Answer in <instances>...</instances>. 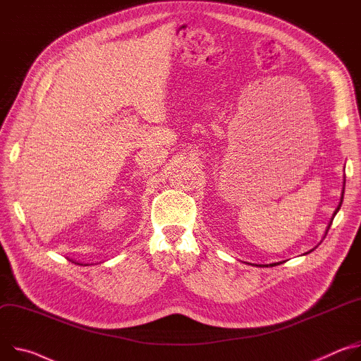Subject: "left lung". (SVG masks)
<instances>
[{
    "instance_id": "obj_1",
    "label": "left lung",
    "mask_w": 361,
    "mask_h": 361,
    "mask_svg": "<svg viewBox=\"0 0 361 361\" xmlns=\"http://www.w3.org/2000/svg\"><path fill=\"white\" fill-rule=\"evenodd\" d=\"M344 183H345V176H344ZM343 195H344V188H343ZM343 195H341V199H340V204H338V207H337V209H336V211H334V215H333V218H331V222H330V224H329V228H327V231H326V235H327V232H329V229H330V226H331V224H333V219H334V216H336V214H337V212H338V209H340V207H341V204H343V197H344V196H343ZM326 235H324V238H326ZM322 243H323V241H322ZM322 243H319V244H322ZM319 244H318V245H319ZM318 245H317V247H318ZM317 247H315V248H317ZM315 248H312V250H310V251H308V252H305V254H302V255H307V254H310V252H312V251H314V250H315ZM283 262H286V261H279V262H274V264H269V265H268V264H265V265H264V264H251V262H245V264H250V265H255V267H274V265H279V264H283Z\"/></svg>"
}]
</instances>
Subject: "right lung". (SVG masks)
Returning <instances> with one entry per match:
<instances>
[{"label":"right lung","mask_w":361,"mask_h":361,"mask_svg":"<svg viewBox=\"0 0 361 361\" xmlns=\"http://www.w3.org/2000/svg\"><path fill=\"white\" fill-rule=\"evenodd\" d=\"M70 262H74V264H77V265H83V264H80V262H75V261H73V259H70V258H67ZM85 265H87V264H85Z\"/></svg>","instance_id":"add662e5"}]
</instances>
